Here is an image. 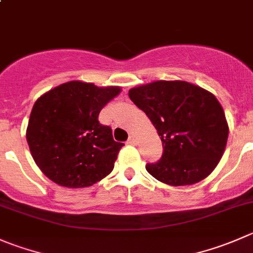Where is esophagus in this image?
I'll return each instance as SVG.
<instances>
[{"mask_svg":"<svg viewBox=\"0 0 253 253\" xmlns=\"http://www.w3.org/2000/svg\"><path fill=\"white\" fill-rule=\"evenodd\" d=\"M137 143V138L134 136H129L128 141H127V144H136Z\"/></svg>","mask_w":253,"mask_h":253,"instance_id":"obj_1","label":"esophagus"}]
</instances>
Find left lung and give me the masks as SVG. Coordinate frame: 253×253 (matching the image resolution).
<instances>
[{
  "instance_id": "8db88e82",
  "label": "left lung",
  "mask_w": 253,
  "mask_h": 253,
  "mask_svg": "<svg viewBox=\"0 0 253 253\" xmlns=\"http://www.w3.org/2000/svg\"><path fill=\"white\" fill-rule=\"evenodd\" d=\"M148 116L163 144V154L146 169L171 186L192 185L216 168L229 136L225 112L208 90L180 80L149 83L128 91Z\"/></svg>"
}]
</instances>
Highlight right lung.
Listing matches in <instances>:
<instances>
[{
  "label": "right lung",
  "instance_id": "obj_1",
  "mask_svg": "<svg viewBox=\"0 0 253 253\" xmlns=\"http://www.w3.org/2000/svg\"><path fill=\"white\" fill-rule=\"evenodd\" d=\"M120 92V86L73 80L37 100L26 137L44 175L58 185L86 188L111 173L124 143L115 142L111 128L97 117Z\"/></svg>",
  "mask_w": 253,
  "mask_h": 253
}]
</instances>
